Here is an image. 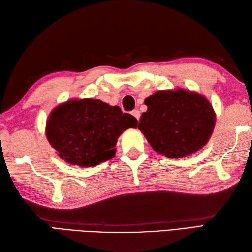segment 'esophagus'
Listing matches in <instances>:
<instances>
[{"instance_id": "obj_1", "label": "esophagus", "mask_w": 252, "mask_h": 252, "mask_svg": "<svg viewBox=\"0 0 252 252\" xmlns=\"http://www.w3.org/2000/svg\"><path fill=\"white\" fill-rule=\"evenodd\" d=\"M132 116L134 117L135 119H137V121L140 120V116H141V115H140V111H138L137 109H135V110H133V111H132Z\"/></svg>"}]
</instances>
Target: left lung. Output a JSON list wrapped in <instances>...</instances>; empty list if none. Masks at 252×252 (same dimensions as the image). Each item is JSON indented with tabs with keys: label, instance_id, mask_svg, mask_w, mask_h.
Wrapping results in <instances>:
<instances>
[{
	"label": "left lung",
	"instance_id": "8db88e82",
	"mask_svg": "<svg viewBox=\"0 0 252 252\" xmlns=\"http://www.w3.org/2000/svg\"><path fill=\"white\" fill-rule=\"evenodd\" d=\"M144 103L146 112L138 129L155 152L169 158H183L208 143L216 126V112L205 96L195 91H157Z\"/></svg>",
	"mask_w": 252,
	"mask_h": 252
}]
</instances>
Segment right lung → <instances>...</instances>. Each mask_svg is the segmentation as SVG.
Returning <instances> with one entry per match:
<instances>
[{
	"label": "right lung",
	"mask_w": 252,
	"mask_h": 252,
	"mask_svg": "<svg viewBox=\"0 0 252 252\" xmlns=\"http://www.w3.org/2000/svg\"><path fill=\"white\" fill-rule=\"evenodd\" d=\"M137 120L119 106L99 99H70L52 110L45 134L51 146L67 163L95 167L115 157L116 144Z\"/></svg>",
	"instance_id": "right-lung-1"
}]
</instances>
